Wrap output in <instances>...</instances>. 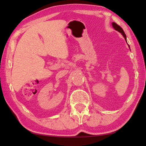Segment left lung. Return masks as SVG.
<instances>
[{
	"instance_id": "left-lung-1",
	"label": "left lung",
	"mask_w": 146,
	"mask_h": 146,
	"mask_svg": "<svg viewBox=\"0 0 146 146\" xmlns=\"http://www.w3.org/2000/svg\"><path fill=\"white\" fill-rule=\"evenodd\" d=\"M112 26L113 27V28H114L115 30H117L118 32H120V33H122V35L123 36V37H124V38H125V41L127 42V40H126V35H125V34L124 33V31H123V30L122 29V28H121L120 26H118L117 24H116L115 23H112Z\"/></svg>"
}]
</instances>
